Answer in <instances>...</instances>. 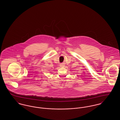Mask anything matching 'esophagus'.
Returning <instances> with one entry per match:
<instances>
[{
  "label": "esophagus",
  "instance_id": "34e87169",
  "mask_svg": "<svg viewBox=\"0 0 120 120\" xmlns=\"http://www.w3.org/2000/svg\"><path fill=\"white\" fill-rule=\"evenodd\" d=\"M60 66L61 67H64V64H63V63H61V64H60Z\"/></svg>",
  "mask_w": 120,
  "mask_h": 120
}]
</instances>
